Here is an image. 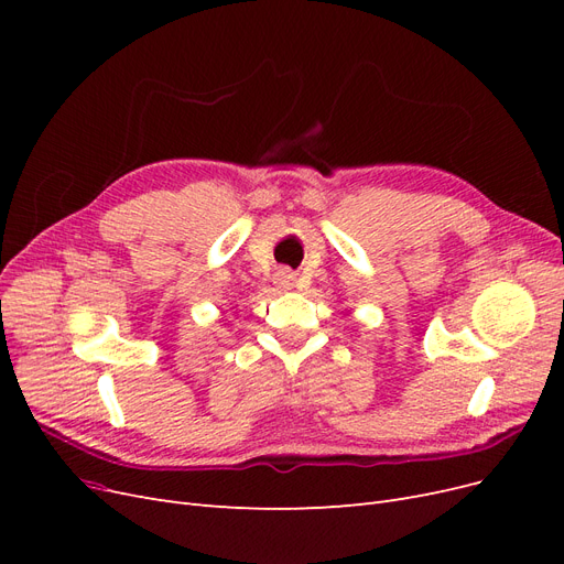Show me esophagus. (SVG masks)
Here are the masks:
<instances>
[{
  "label": "esophagus",
  "mask_w": 564,
  "mask_h": 564,
  "mask_svg": "<svg viewBox=\"0 0 564 564\" xmlns=\"http://www.w3.org/2000/svg\"><path fill=\"white\" fill-rule=\"evenodd\" d=\"M275 280H278V284L282 286V289H294V284H296V275L289 268H282V270H278V275H275Z\"/></svg>",
  "instance_id": "esophagus-1"
}]
</instances>
